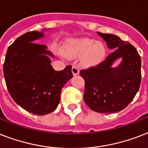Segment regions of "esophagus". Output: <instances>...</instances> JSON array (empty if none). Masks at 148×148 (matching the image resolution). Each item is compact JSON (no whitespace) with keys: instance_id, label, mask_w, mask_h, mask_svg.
Returning a JSON list of instances; mask_svg holds the SVG:
<instances>
[{"instance_id":"esophagus-1","label":"esophagus","mask_w":148,"mask_h":148,"mask_svg":"<svg viewBox=\"0 0 148 148\" xmlns=\"http://www.w3.org/2000/svg\"><path fill=\"white\" fill-rule=\"evenodd\" d=\"M72 72H73V74L74 75H78V74L79 73V69H78L77 67H75V66H73V68H72Z\"/></svg>"}]
</instances>
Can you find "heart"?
Wrapping results in <instances>:
<instances>
[{
  "label": "heart",
  "instance_id": "1",
  "mask_svg": "<svg viewBox=\"0 0 148 148\" xmlns=\"http://www.w3.org/2000/svg\"><path fill=\"white\" fill-rule=\"evenodd\" d=\"M66 56L75 58L82 56L81 62L85 66H93L100 63L105 58L106 47L101 42L90 38H78L69 41L66 45Z\"/></svg>",
  "mask_w": 148,
  "mask_h": 148
}]
</instances>
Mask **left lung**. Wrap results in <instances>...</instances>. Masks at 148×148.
Masks as SVG:
<instances>
[{
  "mask_svg": "<svg viewBox=\"0 0 148 148\" xmlns=\"http://www.w3.org/2000/svg\"><path fill=\"white\" fill-rule=\"evenodd\" d=\"M114 49L103 62L80 71L85 80L84 101L93 111L113 113L122 110L132 101L141 81V59L132 45L116 35L97 32ZM122 62L116 68L111 67L116 59Z\"/></svg>",
  "mask_w": 148,
  "mask_h": 148,
  "instance_id": "8db88e82",
  "label": "left lung"
}]
</instances>
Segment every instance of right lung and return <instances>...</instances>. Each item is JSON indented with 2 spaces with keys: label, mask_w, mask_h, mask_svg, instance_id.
I'll return each mask as SVG.
<instances>
[{
  "label": "right lung",
  "mask_w": 148,
  "mask_h": 148,
  "mask_svg": "<svg viewBox=\"0 0 148 148\" xmlns=\"http://www.w3.org/2000/svg\"><path fill=\"white\" fill-rule=\"evenodd\" d=\"M43 32H29L9 46L4 63L7 88L12 99L24 110L38 116L57 108L64 85L73 77L72 66L56 71L47 55L54 57L35 40Z\"/></svg>",
  "instance_id": "obj_1"
}]
</instances>
